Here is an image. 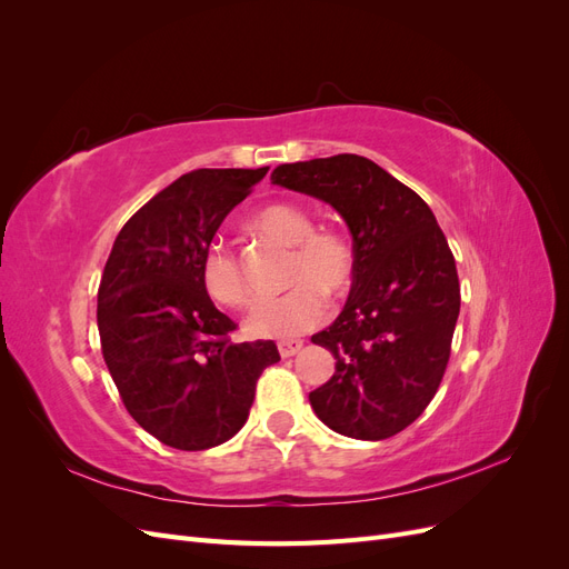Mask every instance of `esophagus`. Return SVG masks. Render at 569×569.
<instances>
[{"label": "esophagus", "instance_id": "esophagus-1", "mask_svg": "<svg viewBox=\"0 0 569 569\" xmlns=\"http://www.w3.org/2000/svg\"><path fill=\"white\" fill-rule=\"evenodd\" d=\"M301 349H303V341H301V339H287V341H280V343H278V351H280L282 358L297 356Z\"/></svg>", "mask_w": 569, "mask_h": 569}]
</instances>
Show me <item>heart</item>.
<instances>
[{"mask_svg":"<svg viewBox=\"0 0 569 569\" xmlns=\"http://www.w3.org/2000/svg\"><path fill=\"white\" fill-rule=\"evenodd\" d=\"M256 232L291 247L284 284L287 295L258 303L247 318L253 337L291 339L325 320L327 301L343 299L356 282V247L339 230H318L311 213L295 203L263 206L251 218ZM201 284L213 301L228 308H244L251 291L234 251L226 244H211L201 256Z\"/></svg>","mask_w":569,"mask_h":569,"instance_id":"heart-1","label":"heart"}]
</instances>
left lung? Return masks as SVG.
Masks as SVG:
<instances>
[{
	"label": "left lung",
	"instance_id": "8db88e82",
	"mask_svg": "<svg viewBox=\"0 0 569 569\" xmlns=\"http://www.w3.org/2000/svg\"><path fill=\"white\" fill-rule=\"evenodd\" d=\"M274 184L322 199L353 234L356 282L347 306L311 337L337 370L316 391V416L343 437L380 441L416 422L449 366L460 282L429 206L356 153L282 163Z\"/></svg>",
	"mask_w": 569,
	"mask_h": 569
}]
</instances>
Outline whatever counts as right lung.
<instances>
[{
  "instance_id": "1",
  "label": "right lung",
  "mask_w": 569,
  "mask_h": 569,
  "mask_svg": "<svg viewBox=\"0 0 569 569\" xmlns=\"http://www.w3.org/2000/svg\"><path fill=\"white\" fill-rule=\"evenodd\" d=\"M268 168H199L149 199L118 232L97 291L107 368L123 406L170 449L206 451L244 427L272 341H242L201 284L220 222Z\"/></svg>"
}]
</instances>
